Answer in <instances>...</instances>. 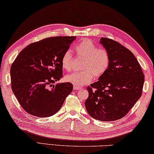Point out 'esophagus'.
<instances>
[{
	"label": "esophagus",
	"instance_id": "esophagus-1",
	"mask_svg": "<svg viewBox=\"0 0 154 154\" xmlns=\"http://www.w3.org/2000/svg\"><path fill=\"white\" fill-rule=\"evenodd\" d=\"M80 89H82L81 87H78V86H74V90L76 91V90H80Z\"/></svg>",
	"mask_w": 154,
	"mask_h": 154
}]
</instances>
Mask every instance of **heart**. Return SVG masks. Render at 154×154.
<instances>
[{"mask_svg":"<svg viewBox=\"0 0 154 154\" xmlns=\"http://www.w3.org/2000/svg\"><path fill=\"white\" fill-rule=\"evenodd\" d=\"M74 50L78 56L83 59L81 66L82 71L66 75L65 81L80 87L89 84L94 78L100 79L106 72L110 62V54L106 49L98 48L92 41L85 39L75 45ZM72 60L71 52L66 50L60 60L63 69L69 71L72 68Z\"/></svg>","mask_w":154,"mask_h":154,"instance_id":"heart-1","label":"heart"}]
</instances>
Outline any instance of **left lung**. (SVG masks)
<instances>
[{
    "mask_svg": "<svg viewBox=\"0 0 154 154\" xmlns=\"http://www.w3.org/2000/svg\"><path fill=\"white\" fill-rule=\"evenodd\" d=\"M100 44L110 54L106 72L87 87V112L102 122L115 121L127 115L142 95L145 76L132 52L114 40L102 37Z\"/></svg>",
    "mask_w": 154,
    "mask_h": 154,
    "instance_id": "8db88e82",
    "label": "left lung"
}]
</instances>
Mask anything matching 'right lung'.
Wrapping results in <instances>:
<instances>
[{
  "label": "right lung",
  "mask_w": 154,
  "mask_h": 154,
  "mask_svg": "<svg viewBox=\"0 0 154 154\" xmlns=\"http://www.w3.org/2000/svg\"><path fill=\"white\" fill-rule=\"evenodd\" d=\"M76 37H48L29 44L11 65V89L22 108L38 117L54 115L73 90L69 82L52 85L61 79L60 60Z\"/></svg>",
  "instance_id": "add662e5"
}]
</instances>
